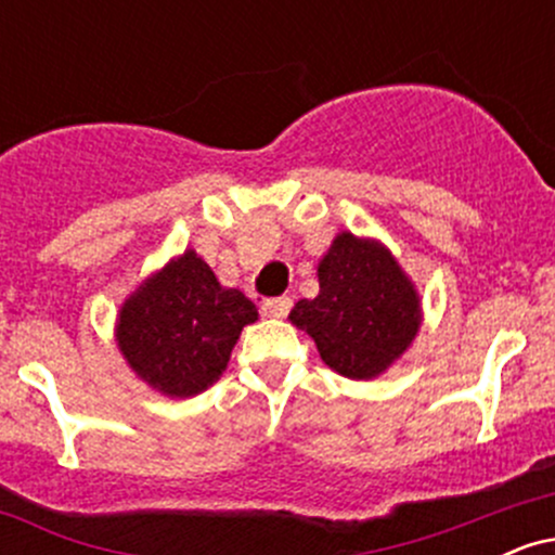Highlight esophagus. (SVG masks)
I'll return each instance as SVG.
<instances>
[{
  "instance_id": "1",
  "label": "esophagus",
  "mask_w": 555,
  "mask_h": 555,
  "mask_svg": "<svg viewBox=\"0 0 555 555\" xmlns=\"http://www.w3.org/2000/svg\"><path fill=\"white\" fill-rule=\"evenodd\" d=\"M263 315H269V318H286V313H289L292 310V297H271V299H266L263 302Z\"/></svg>"
}]
</instances>
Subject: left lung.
Returning a JSON list of instances; mask_svg holds the SVG:
<instances>
[{
    "instance_id": "obj_1",
    "label": "left lung",
    "mask_w": 555,
    "mask_h": 555,
    "mask_svg": "<svg viewBox=\"0 0 555 555\" xmlns=\"http://www.w3.org/2000/svg\"><path fill=\"white\" fill-rule=\"evenodd\" d=\"M318 297L299 299L289 318L313 336L331 371L375 378L415 339V286L378 242L341 232L318 266Z\"/></svg>"
}]
</instances>
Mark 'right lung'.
<instances>
[{
    "label": "right lung",
    "instance_id": "obj_1",
    "mask_svg": "<svg viewBox=\"0 0 555 555\" xmlns=\"http://www.w3.org/2000/svg\"><path fill=\"white\" fill-rule=\"evenodd\" d=\"M256 305L224 289L195 250L171 260L119 310L117 341L145 384L169 397L206 391L227 367Z\"/></svg>",
    "mask_w": 555,
    "mask_h": 555
}]
</instances>
